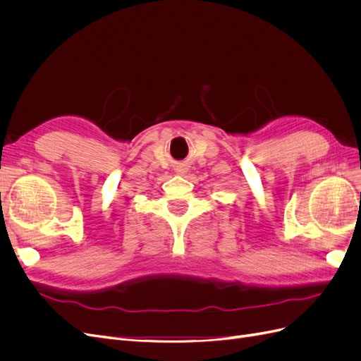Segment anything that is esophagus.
<instances>
[{"label":"esophagus","instance_id":"1","mask_svg":"<svg viewBox=\"0 0 361 361\" xmlns=\"http://www.w3.org/2000/svg\"><path fill=\"white\" fill-rule=\"evenodd\" d=\"M179 171H180V173H183V171H187V169H185V167H180V169H179Z\"/></svg>","mask_w":361,"mask_h":361}]
</instances>
